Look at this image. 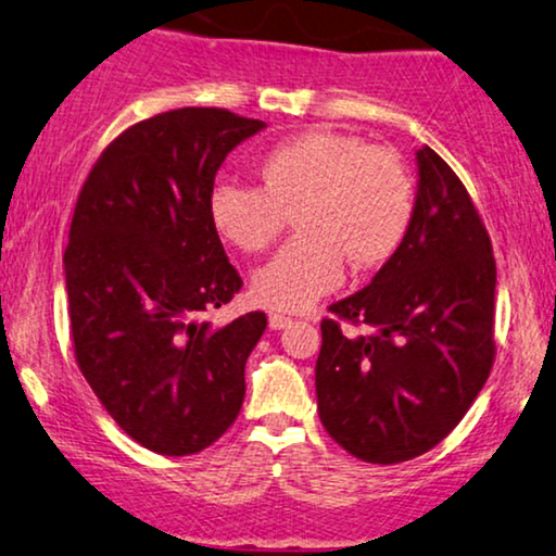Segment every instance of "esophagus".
Returning <instances> with one entry per match:
<instances>
[{
	"mask_svg": "<svg viewBox=\"0 0 556 556\" xmlns=\"http://www.w3.org/2000/svg\"><path fill=\"white\" fill-rule=\"evenodd\" d=\"M292 326V318H287V315H279V313H271L269 315V328L271 330H285Z\"/></svg>",
	"mask_w": 556,
	"mask_h": 556,
	"instance_id": "esophagus-1",
	"label": "esophagus"
}]
</instances>
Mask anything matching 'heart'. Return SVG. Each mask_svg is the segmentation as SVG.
Listing matches in <instances>:
<instances>
[{
    "instance_id": "obj_1",
    "label": "heart",
    "mask_w": 556,
    "mask_h": 556,
    "mask_svg": "<svg viewBox=\"0 0 556 556\" xmlns=\"http://www.w3.org/2000/svg\"><path fill=\"white\" fill-rule=\"evenodd\" d=\"M256 187L217 185L207 197L220 241L254 254L277 241L287 215L300 236L251 277L256 302L305 313L356 269L384 264L405 241L416 187L397 153L336 130L300 132L258 159Z\"/></svg>"
}]
</instances>
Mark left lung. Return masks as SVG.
<instances>
[{
	"mask_svg": "<svg viewBox=\"0 0 556 556\" xmlns=\"http://www.w3.org/2000/svg\"><path fill=\"white\" fill-rule=\"evenodd\" d=\"M410 230L375 279L330 305L371 336L323 320L318 413L356 459L397 465L465 418L493 369L495 258L465 185L433 149L416 151Z\"/></svg>",
	"mask_w": 556,
	"mask_h": 556,
	"instance_id": "left-lung-1",
	"label": "left lung"
}]
</instances>
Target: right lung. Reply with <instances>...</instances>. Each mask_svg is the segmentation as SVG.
Returning <instances> with one entry per match:
<instances>
[{
  "label": "right lung",
  "mask_w": 556,
  "mask_h": 556,
  "mask_svg": "<svg viewBox=\"0 0 556 556\" xmlns=\"http://www.w3.org/2000/svg\"><path fill=\"white\" fill-rule=\"evenodd\" d=\"M266 123L181 108L117 136L84 181L63 254L74 354L140 446L207 448L233 424L264 313L202 320L241 290L207 197L223 161Z\"/></svg>",
  "instance_id": "1"
}]
</instances>
